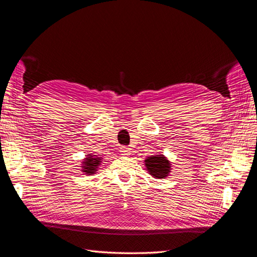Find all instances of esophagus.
I'll return each mask as SVG.
<instances>
[{
	"mask_svg": "<svg viewBox=\"0 0 257 257\" xmlns=\"http://www.w3.org/2000/svg\"><path fill=\"white\" fill-rule=\"evenodd\" d=\"M120 152H121V155H126L127 157V155L131 154V149L127 147H121Z\"/></svg>",
	"mask_w": 257,
	"mask_h": 257,
	"instance_id": "34e87169",
	"label": "esophagus"
}]
</instances>
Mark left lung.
<instances>
[{
	"mask_svg": "<svg viewBox=\"0 0 257 257\" xmlns=\"http://www.w3.org/2000/svg\"><path fill=\"white\" fill-rule=\"evenodd\" d=\"M148 174L155 179H165L172 173V162L164 154L150 155L145 160Z\"/></svg>",
	"mask_w": 257,
	"mask_h": 257,
	"instance_id": "obj_1",
	"label": "left lung"
}]
</instances>
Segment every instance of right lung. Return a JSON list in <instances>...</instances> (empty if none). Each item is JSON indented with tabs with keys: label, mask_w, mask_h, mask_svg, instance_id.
Instances as JSON below:
<instances>
[{
	"label": "right lung",
	"mask_w": 257,
	"mask_h": 257,
	"mask_svg": "<svg viewBox=\"0 0 257 257\" xmlns=\"http://www.w3.org/2000/svg\"><path fill=\"white\" fill-rule=\"evenodd\" d=\"M102 162L103 158H100L98 155H95L93 153H88L85 155V158L81 161V172L88 176L95 175L98 167L102 164Z\"/></svg>",
	"instance_id": "add662e5"
}]
</instances>
